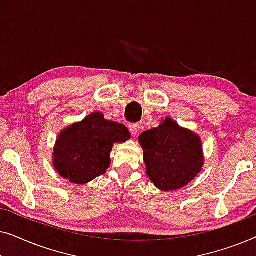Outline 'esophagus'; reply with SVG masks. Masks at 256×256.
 <instances>
[{
    "label": "esophagus",
    "instance_id": "34e87169",
    "mask_svg": "<svg viewBox=\"0 0 256 256\" xmlns=\"http://www.w3.org/2000/svg\"><path fill=\"white\" fill-rule=\"evenodd\" d=\"M140 128H141V126H140L138 124H129V130H130L132 135L138 134V132H140Z\"/></svg>",
    "mask_w": 256,
    "mask_h": 256
}]
</instances>
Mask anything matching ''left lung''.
Returning <instances> with one entry per match:
<instances>
[{
  "label": "left lung",
  "mask_w": 256,
  "mask_h": 256,
  "mask_svg": "<svg viewBox=\"0 0 256 256\" xmlns=\"http://www.w3.org/2000/svg\"><path fill=\"white\" fill-rule=\"evenodd\" d=\"M140 142L144 150L146 174L162 191L185 186L204 164L200 138L170 118L157 128L142 132Z\"/></svg>",
  "instance_id": "left-lung-1"
}]
</instances>
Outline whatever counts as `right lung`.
Returning <instances> with one entry per match:
<instances>
[{"label": "right lung", "mask_w": 256, "mask_h": 256, "mask_svg": "<svg viewBox=\"0 0 256 256\" xmlns=\"http://www.w3.org/2000/svg\"><path fill=\"white\" fill-rule=\"evenodd\" d=\"M129 138L124 124L104 120L101 113H92L60 132L54 146V166L71 183L86 184L110 168L114 143Z\"/></svg>", "instance_id": "obj_1"}]
</instances>
